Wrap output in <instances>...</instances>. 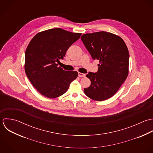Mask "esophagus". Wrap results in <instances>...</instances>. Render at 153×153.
I'll return each instance as SVG.
<instances>
[{"instance_id": "obj_1", "label": "esophagus", "mask_w": 153, "mask_h": 153, "mask_svg": "<svg viewBox=\"0 0 153 153\" xmlns=\"http://www.w3.org/2000/svg\"><path fill=\"white\" fill-rule=\"evenodd\" d=\"M78 76L79 77H84L85 76V74H83V73H81V72H78Z\"/></svg>"}]
</instances>
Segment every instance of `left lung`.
<instances>
[{
    "mask_svg": "<svg viewBox=\"0 0 153 153\" xmlns=\"http://www.w3.org/2000/svg\"><path fill=\"white\" fill-rule=\"evenodd\" d=\"M93 59L99 60L98 71L87 74L91 85L84 90L92 100L103 101L112 97L128 75L129 51L122 39L105 31L83 34L81 37Z\"/></svg>",
    "mask_w": 153,
    "mask_h": 153,
    "instance_id": "8db88e82",
    "label": "left lung"
}]
</instances>
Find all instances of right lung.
Instances as JSON below:
<instances>
[{"label":"right lung","mask_w":153,"mask_h":153,"mask_svg":"<svg viewBox=\"0 0 153 153\" xmlns=\"http://www.w3.org/2000/svg\"><path fill=\"white\" fill-rule=\"evenodd\" d=\"M81 36V33L53 28L38 33L30 42L25 54V71L43 96L54 99L63 95L78 76L76 71H65L58 63Z\"/></svg>","instance_id":"1"}]
</instances>
